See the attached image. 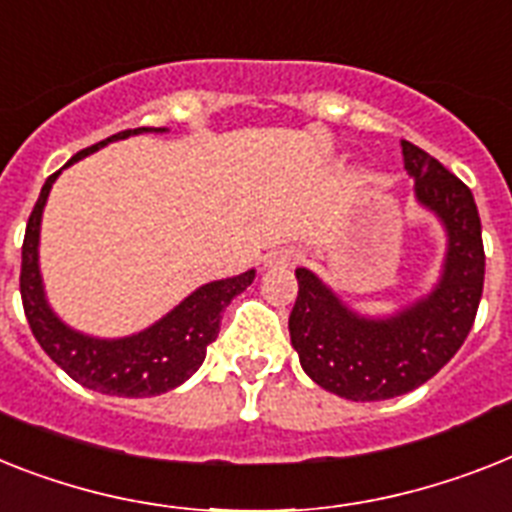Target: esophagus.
<instances>
[{
	"label": "esophagus",
	"instance_id": "34e87169",
	"mask_svg": "<svg viewBox=\"0 0 512 512\" xmlns=\"http://www.w3.org/2000/svg\"><path fill=\"white\" fill-rule=\"evenodd\" d=\"M299 260V255L294 252V249H276V252H268L263 260L265 268L276 270V268H289V265H294Z\"/></svg>",
	"mask_w": 512,
	"mask_h": 512
}]
</instances>
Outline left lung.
Listing matches in <instances>:
<instances>
[{
  "instance_id": "left-lung-1",
  "label": "left lung",
  "mask_w": 512,
  "mask_h": 512,
  "mask_svg": "<svg viewBox=\"0 0 512 512\" xmlns=\"http://www.w3.org/2000/svg\"><path fill=\"white\" fill-rule=\"evenodd\" d=\"M415 199L447 234L442 273L429 294L392 315H360L313 270L297 268L289 334L302 371L352 402L392 400L426 384L471 331L484 289L481 218L471 189L429 152L402 139Z\"/></svg>"
}]
</instances>
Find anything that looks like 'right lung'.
I'll list each match as a JSON object with an SVG mask.
<instances>
[{
    "mask_svg": "<svg viewBox=\"0 0 512 512\" xmlns=\"http://www.w3.org/2000/svg\"><path fill=\"white\" fill-rule=\"evenodd\" d=\"M152 131L165 134L168 128H128V131H120V134L73 155L68 165L107 147L110 141L128 139L136 134H152ZM60 173L62 170L52 173L47 184L41 186L39 202L28 218L26 239H23L20 297H23V310H26L28 326H31L36 342L73 381L99 394L155 397V394L176 389L205 363L207 347L218 339L223 310L231 305L236 294H242L255 281V270L199 286L197 292L181 299L168 315H162L160 321H155L139 334L99 339V336L76 331L65 321H60V315L49 307L39 268L41 215H44L52 184Z\"/></svg>",
    "mask_w": 512,
    "mask_h": 512,
    "instance_id": "obj_1",
    "label": "right lung"
}]
</instances>
